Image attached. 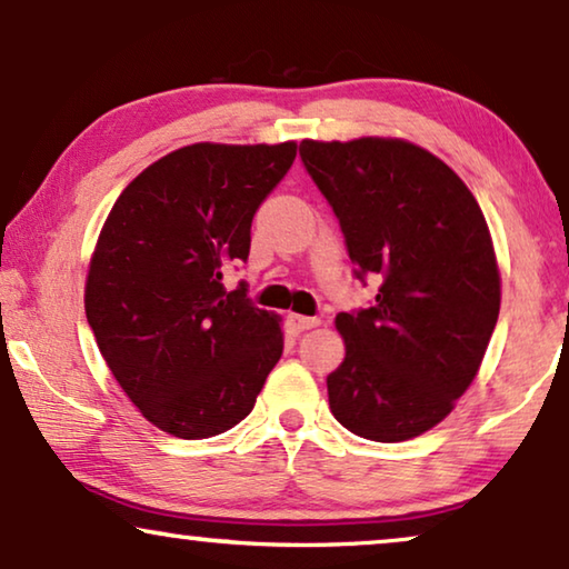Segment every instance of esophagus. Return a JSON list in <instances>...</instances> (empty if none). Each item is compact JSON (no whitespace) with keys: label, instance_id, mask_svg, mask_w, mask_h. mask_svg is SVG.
<instances>
[{"label":"esophagus","instance_id":"34e87169","mask_svg":"<svg viewBox=\"0 0 569 569\" xmlns=\"http://www.w3.org/2000/svg\"><path fill=\"white\" fill-rule=\"evenodd\" d=\"M318 323L321 321H318V318H310V316H300V313L287 316V326H290V331H295V333L313 329V326H318Z\"/></svg>","mask_w":569,"mask_h":569}]
</instances>
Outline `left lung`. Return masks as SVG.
<instances>
[{
	"label": "left lung",
	"instance_id": "1",
	"mask_svg": "<svg viewBox=\"0 0 569 569\" xmlns=\"http://www.w3.org/2000/svg\"><path fill=\"white\" fill-rule=\"evenodd\" d=\"M300 158L345 232L368 308L337 316L345 362L326 378L331 415L376 442L417 438L453 411L500 316L485 214L446 162L403 139H302Z\"/></svg>",
	"mask_w": 569,
	"mask_h": 569
}]
</instances>
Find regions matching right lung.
I'll return each instance as SVG.
<instances>
[{
    "label": "right lung",
    "mask_w": 569,
    "mask_h": 569,
    "mask_svg": "<svg viewBox=\"0 0 569 569\" xmlns=\"http://www.w3.org/2000/svg\"><path fill=\"white\" fill-rule=\"evenodd\" d=\"M298 144L199 142L144 168L108 214L84 313L123 393L162 432L214 438L251 415L282 357L279 318L222 274Z\"/></svg>",
    "instance_id": "add662e5"
}]
</instances>
